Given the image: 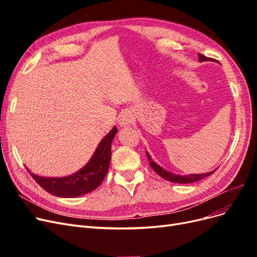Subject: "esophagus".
I'll return each mask as SVG.
<instances>
[{
    "label": "esophagus",
    "instance_id": "1",
    "mask_svg": "<svg viewBox=\"0 0 257 257\" xmlns=\"http://www.w3.org/2000/svg\"><path fill=\"white\" fill-rule=\"evenodd\" d=\"M132 120H133V116H132L130 112H123L119 115L118 122L120 124V126H126L127 124L132 122Z\"/></svg>",
    "mask_w": 257,
    "mask_h": 257
}]
</instances>
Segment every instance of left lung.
Masks as SVG:
<instances>
[{"label":"left lung","instance_id":"1","mask_svg":"<svg viewBox=\"0 0 257 257\" xmlns=\"http://www.w3.org/2000/svg\"><path fill=\"white\" fill-rule=\"evenodd\" d=\"M198 61L199 62H208V61H212V59L210 58H207L205 56H203V54L198 53ZM147 153V158L148 160H149V163H150V166L151 168L154 170L155 173H157L159 176H161L163 179H165V180H168L170 182H175V183H193V182H196V181H199L201 180V179H204L210 175H212L216 169L212 170V172L210 173H206V174H191V175H186V176H181V175H175L173 173H169L167 172V170H165L164 168H162L160 165H158L157 163L153 162L150 154Z\"/></svg>","mask_w":257,"mask_h":257}]
</instances>
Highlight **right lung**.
I'll list each match as a JSON object with an SVG mask.
<instances>
[{
	"label": "right lung",
	"instance_id": "obj_1",
	"mask_svg": "<svg viewBox=\"0 0 257 257\" xmlns=\"http://www.w3.org/2000/svg\"><path fill=\"white\" fill-rule=\"evenodd\" d=\"M115 126L108 133L96 148L90 161L80 170L72 176L50 178L34 175L29 170L30 175L42 188L58 197H77L95 190L103 182L109 168L111 160V143L116 134Z\"/></svg>",
	"mask_w": 257,
	"mask_h": 257
}]
</instances>
